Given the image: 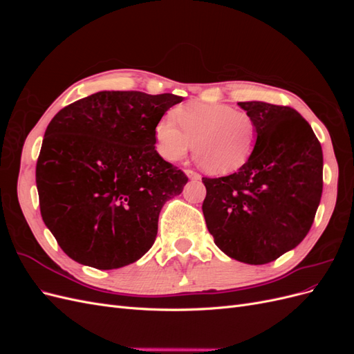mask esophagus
<instances>
[{
	"label": "esophagus",
	"instance_id": "34e87169",
	"mask_svg": "<svg viewBox=\"0 0 354 354\" xmlns=\"http://www.w3.org/2000/svg\"><path fill=\"white\" fill-rule=\"evenodd\" d=\"M185 173H186V176H187L190 180H201V176L196 173V171H194V169H186Z\"/></svg>",
	"mask_w": 354,
	"mask_h": 354
}]
</instances>
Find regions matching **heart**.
<instances>
[{
  "instance_id": "b5f03b06",
  "label": "heart",
  "mask_w": 354,
  "mask_h": 354,
  "mask_svg": "<svg viewBox=\"0 0 354 354\" xmlns=\"http://www.w3.org/2000/svg\"><path fill=\"white\" fill-rule=\"evenodd\" d=\"M174 119L177 124L171 116L155 124L156 152L176 162L186 156L192 145L198 164L211 174L241 168L251 158L259 137L252 118L229 104L186 103L174 111Z\"/></svg>"
}]
</instances>
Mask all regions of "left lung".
<instances>
[{
	"label": "left lung",
	"instance_id": "1",
	"mask_svg": "<svg viewBox=\"0 0 354 354\" xmlns=\"http://www.w3.org/2000/svg\"><path fill=\"white\" fill-rule=\"evenodd\" d=\"M259 128L251 158L230 176L202 181L203 217L230 259L266 264L294 250L312 227L324 187V153L295 109L239 102Z\"/></svg>",
	"mask_w": 354,
	"mask_h": 354
}]
</instances>
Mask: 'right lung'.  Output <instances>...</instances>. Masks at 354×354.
Returning a JSON list of instances; mask_svg holds the SVG:
<instances>
[{"label":"right lung","mask_w":354,"mask_h":354,"mask_svg":"<svg viewBox=\"0 0 354 354\" xmlns=\"http://www.w3.org/2000/svg\"><path fill=\"white\" fill-rule=\"evenodd\" d=\"M183 97L99 91L48 124L37 160L41 217L68 257L120 269L152 248L164 203L187 183L155 149L153 128Z\"/></svg>","instance_id":"right-lung-1"}]
</instances>
